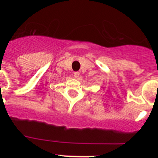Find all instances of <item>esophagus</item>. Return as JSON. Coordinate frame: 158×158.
Masks as SVG:
<instances>
[{
	"label": "esophagus",
	"mask_w": 158,
	"mask_h": 158,
	"mask_svg": "<svg viewBox=\"0 0 158 158\" xmlns=\"http://www.w3.org/2000/svg\"><path fill=\"white\" fill-rule=\"evenodd\" d=\"M73 76H74L76 78L79 77V76H80V73H79V72H74V73H73Z\"/></svg>",
	"instance_id": "1"
}]
</instances>
